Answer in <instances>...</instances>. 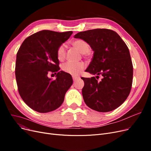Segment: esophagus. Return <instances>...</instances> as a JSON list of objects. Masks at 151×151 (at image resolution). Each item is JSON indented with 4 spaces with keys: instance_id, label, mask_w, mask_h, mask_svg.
Returning a JSON list of instances; mask_svg holds the SVG:
<instances>
[{
    "instance_id": "esophagus-1",
    "label": "esophagus",
    "mask_w": 151,
    "mask_h": 151,
    "mask_svg": "<svg viewBox=\"0 0 151 151\" xmlns=\"http://www.w3.org/2000/svg\"><path fill=\"white\" fill-rule=\"evenodd\" d=\"M79 78V77H76V76H73V81H76Z\"/></svg>"
}]
</instances>
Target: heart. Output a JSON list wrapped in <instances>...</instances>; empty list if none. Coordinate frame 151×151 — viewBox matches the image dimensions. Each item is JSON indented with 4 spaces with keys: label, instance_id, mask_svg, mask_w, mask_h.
Returning a JSON list of instances; mask_svg holds the SVG:
<instances>
[{
    "label": "heart",
    "instance_id": "heart-1",
    "mask_svg": "<svg viewBox=\"0 0 151 151\" xmlns=\"http://www.w3.org/2000/svg\"><path fill=\"white\" fill-rule=\"evenodd\" d=\"M75 47L83 54L89 52L91 47L89 44L82 39H78L71 43ZM66 55V46L65 44L61 45L57 50V57L59 60L62 61L65 58ZM85 65L83 62L73 63L67 62L62 67V70L64 72L72 76H76L80 74L84 69Z\"/></svg>",
    "mask_w": 151,
    "mask_h": 151
}]
</instances>
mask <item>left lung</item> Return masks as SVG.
<instances>
[{
  "label": "left lung",
  "instance_id": "left-lung-1",
  "mask_svg": "<svg viewBox=\"0 0 151 151\" xmlns=\"http://www.w3.org/2000/svg\"><path fill=\"white\" fill-rule=\"evenodd\" d=\"M75 38L88 42L93 51L85 70L96 77L82 78L85 104L99 112H109L120 106L128 97L133 81V65L127 46L116 32L106 29L89 30L76 34Z\"/></svg>",
  "mask_w": 151,
  "mask_h": 151
}]
</instances>
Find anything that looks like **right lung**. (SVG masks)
Returning a JSON list of instances; mask_svg holds the SVG:
<instances>
[{
    "instance_id": "1",
    "label": "right lung",
    "mask_w": 151,
    "mask_h": 151,
    "mask_svg": "<svg viewBox=\"0 0 151 151\" xmlns=\"http://www.w3.org/2000/svg\"><path fill=\"white\" fill-rule=\"evenodd\" d=\"M72 31H39L27 37L17 52L15 76L19 95L31 109L41 113L61 106L73 84L70 74L59 71L58 47L70 38ZM57 74L52 81L47 75Z\"/></svg>"
}]
</instances>
